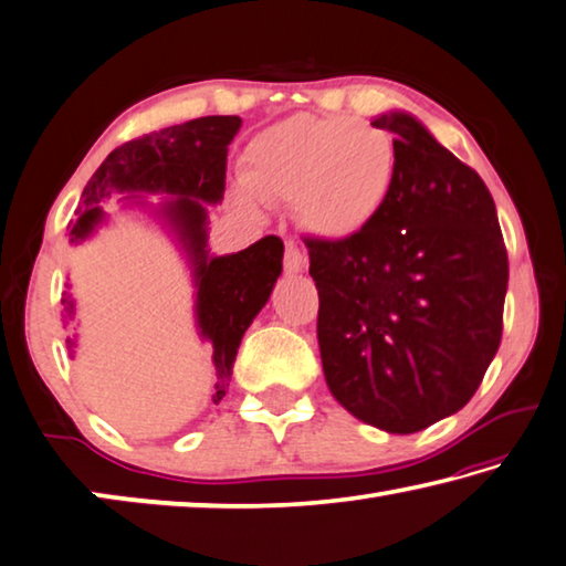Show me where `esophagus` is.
<instances>
[{
	"label": "esophagus",
	"instance_id": "esophagus-1",
	"mask_svg": "<svg viewBox=\"0 0 566 566\" xmlns=\"http://www.w3.org/2000/svg\"><path fill=\"white\" fill-rule=\"evenodd\" d=\"M285 268H289L291 273H298V271H303V268H305V258L301 253V248L295 245L293 240H289V243H285Z\"/></svg>",
	"mask_w": 566,
	"mask_h": 566
}]
</instances>
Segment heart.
I'll use <instances>...</instances> for the list:
<instances>
[{"mask_svg": "<svg viewBox=\"0 0 566 566\" xmlns=\"http://www.w3.org/2000/svg\"><path fill=\"white\" fill-rule=\"evenodd\" d=\"M396 145L386 129L348 117L298 115L248 145L238 202H291L305 233L348 240L381 216L396 185Z\"/></svg>", "mask_w": 566, "mask_h": 566, "instance_id": "1", "label": "heart"}]
</instances>
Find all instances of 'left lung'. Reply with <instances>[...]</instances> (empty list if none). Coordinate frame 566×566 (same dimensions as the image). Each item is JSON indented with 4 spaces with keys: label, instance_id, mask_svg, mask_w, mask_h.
I'll list each match as a JSON object with an SVG mask.
<instances>
[{
    "label": "left lung",
    "instance_id": "obj_1",
    "mask_svg": "<svg viewBox=\"0 0 566 566\" xmlns=\"http://www.w3.org/2000/svg\"><path fill=\"white\" fill-rule=\"evenodd\" d=\"M394 133L396 185L348 240L305 238L318 289V346L336 401L388 433H416L476 394L502 344L509 258L476 170L411 115Z\"/></svg>",
    "mask_w": 566,
    "mask_h": 566
}]
</instances>
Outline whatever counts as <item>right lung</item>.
I'll return each mask as SVG.
<instances>
[{"mask_svg":"<svg viewBox=\"0 0 566 566\" xmlns=\"http://www.w3.org/2000/svg\"><path fill=\"white\" fill-rule=\"evenodd\" d=\"M240 129L235 115H210L127 140L105 157L82 190L72 240L85 238L102 218L99 200L113 190L175 192L165 212L188 243L198 277V326L212 340L216 394L220 403L233 376L238 346L263 308L283 268V240L265 235L233 255L208 258L206 202L222 200L228 145ZM67 303V298H64Z\"/></svg>","mask_w":566,"mask_h":566,"instance_id":"1","label":"right lung"}]
</instances>
